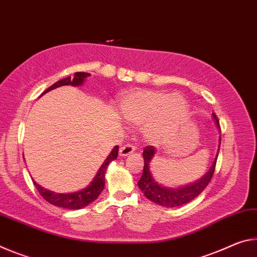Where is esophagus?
Wrapping results in <instances>:
<instances>
[{
    "label": "esophagus",
    "instance_id": "1",
    "mask_svg": "<svg viewBox=\"0 0 257 257\" xmlns=\"http://www.w3.org/2000/svg\"><path fill=\"white\" fill-rule=\"evenodd\" d=\"M136 146H133L131 144H127V145H124L121 147L120 150H119V155L121 157H125V156H128V155L133 154L134 151H136Z\"/></svg>",
    "mask_w": 257,
    "mask_h": 257
}]
</instances>
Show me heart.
Masks as SVG:
<instances>
[{
	"label": "heart",
	"instance_id": "b5f03b06",
	"mask_svg": "<svg viewBox=\"0 0 257 257\" xmlns=\"http://www.w3.org/2000/svg\"><path fill=\"white\" fill-rule=\"evenodd\" d=\"M121 117L133 124L147 121L145 137L159 141L174 131L186 116L188 104L181 94H168L156 90H136L123 94L119 100Z\"/></svg>",
	"mask_w": 257,
	"mask_h": 257
}]
</instances>
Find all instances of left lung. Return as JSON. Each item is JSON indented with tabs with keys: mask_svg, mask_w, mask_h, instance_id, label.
<instances>
[{
	"mask_svg": "<svg viewBox=\"0 0 257 257\" xmlns=\"http://www.w3.org/2000/svg\"><path fill=\"white\" fill-rule=\"evenodd\" d=\"M213 119L215 121L218 130H220V121H218V118L215 113H213ZM220 145L221 138L220 142H218V150H220ZM155 153H156V151H155V148L153 146H147L144 149V173H142L141 179L139 180L138 187L140 188V190L144 192V195L149 200L154 201V203H156L158 205H162L164 207H178V206L187 204L192 199H195L196 197H198L200 193L204 191V189L208 186V183L211 182L214 171H215L216 159L218 156V155H216V158L215 161L213 162L212 167L209 168V171L199 181H197V182L192 184H189V186L186 187L172 189L162 187L161 184H158L150 173L149 163L151 161V158L154 157Z\"/></svg>",
	"mask_w": 257,
	"mask_h": 257,
	"instance_id": "8db88e82",
	"label": "left lung"
}]
</instances>
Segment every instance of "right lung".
Instances as JSON below:
<instances>
[{
    "label": "right lung",
    "mask_w": 257,
    "mask_h": 257,
    "mask_svg": "<svg viewBox=\"0 0 257 257\" xmlns=\"http://www.w3.org/2000/svg\"><path fill=\"white\" fill-rule=\"evenodd\" d=\"M87 76H90V74L78 71V73H75L74 78L70 79V77H67V78L61 79V81H58L57 83H54L53 85L49 87V89H46L43 93H42V95L46 93V92L51 91L53 89H56V87L62 86V85H74V86L82 85L84 79H85ZM117 156H118V146H116L115 148L111 150V153L109 154V156L106 158V161L103 162L102 165H101V167L99 168L98 173H96L93 181L90 183V186L85 189H83L82 191H77L73 193H56L48 190V189H44L43 187H41L40 184H37L34 180H33V183L37 189V191L40 192V195L43 197L48 203L52 204L54 206H58V207H64L68 209H81L89 204H91L92 201H94L99 197L101 191L103 190L104 174H106L107 167L109 165V163L112 162L113 159H116Z\"/></svg>",
    "instance_id": "1"
}]
</instances>
